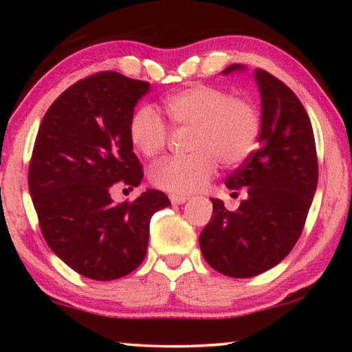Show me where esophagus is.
Returning a JSON list of instances; mask_svg holds the SVG:
<instances>
[{"mask_svg":"<svg viewBox=\"0 0 352 352\" xmlns=\"http://www.w3.org/2000/svg\"><path fill=\"white\" fill-rule=\"evenodd\" d=\"M170 200H171L173 205H182V204H186V201H187V197L173 194V195H170Z\"/></svg>","mask_w":352,"mask_h":352,"instance_id":"esophagus-1","label":"esophagus"}]
</instances>
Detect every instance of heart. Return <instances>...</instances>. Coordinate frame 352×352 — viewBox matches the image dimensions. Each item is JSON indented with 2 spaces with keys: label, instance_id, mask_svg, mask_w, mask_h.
<instances>
[{
  "label": "heart",
  "instance_id": "obj_1",
  "mask_svg": "<svg viewBox=\"0 0 352 352\" xmlns=\"http://www.w3.org/2000/svg\"><path fill=\"white\" fill-rule=\"evenodd\" d=\"M163 109L175 128L192 129L184 157L155 163L151 181L175 195L199 192L214 176L218 162L237 168L248 162L261 138V113L253 100L234 98L211 85H192L166 96ZM129 142L144 157H155L170 141V129L152 105L134 110L128 124Z\"/></svg>",
  "mask_w": 352,
  "mask_h": 352
}]
</instances>
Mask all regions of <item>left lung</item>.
<instances>
[{"mask_svg":"<svg viewBox=\"0 0 352 352\" xmlns=\"http://www.w3.org/2000/svg\"><path fill=\"white\" fill-rule=\"evenodd\" d=\"M230 65L224 75L242 70ZM261 93L259 148L230 173L232 194L245 187L247 200L235 211L213 201V216L200 234V250L214 271L247 278L277 266L305 228L319 177L311 120L296 94L263 69L254 70Z\"/></svg>","mask_w":352,"mask_h":352,"instance_id":"8db88e82","label":"left lung"}]
</instances>
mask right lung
Wrapping results in <instances>:
<instances>
[{
  "label": "right lung",
  "mask_w": 352,
  "mask_h": 352,
  "mask_svg": "<svg viewBox=\"0 0 352 352\" xmlns=\"http://www.w3.org/2000/svg\"><path fill=\"white\" fill-rule=\"evenodd\" d=\"M151 83L118 72H99L76 81L43 117L28 189L43 237L81 276L115 280L146 258L148 224L170 205L148 189L134 201L115 204V186L141 184L144 171L129 142L128 124Z\"/></svg>",
  "instance_id": "obj_1"
}]
</instances>
